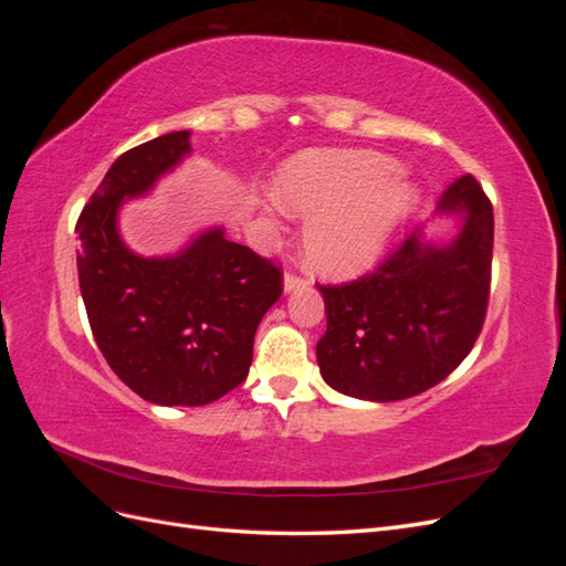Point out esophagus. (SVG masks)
I'll list each match as a JSON object with an SVG mask.
<instances>
[{
	"label": "esophagus",
	"mask_w": 566,
	"mask_h": 566,
	"mask_svg": "<svg viewBox=\"0 0 566 566\" xmlns=\"http://www.w3.org/2000/svg\"><path fill=\"white\" fill-rule=\"evenodd\" d=\"M306 281L302 279V276H297L295 271H287L285 273V279H283V287H285V293H293L295 287H302Z\"/></svg>",
	"instance_id": "1"
}]
</instances>
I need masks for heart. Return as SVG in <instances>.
<instances>
[{
    "instance_id": "obj_1",
    "label": "heart",
    "mask_w": 566,
    "mask_h": 566,
    "mask_svg": "<svg viewBox=\"0 0 566 566\" xmlns=\"http://www.w3.org/2000/svg\"><path fill=\"white\" fill-rule=\"evenodd\" d=\"M397 172V163L373 150H310L281 167L273 198L285 212L310 217L306 266L349 279L380 254L416 202Z\"/></svg>"
}]
</instances>
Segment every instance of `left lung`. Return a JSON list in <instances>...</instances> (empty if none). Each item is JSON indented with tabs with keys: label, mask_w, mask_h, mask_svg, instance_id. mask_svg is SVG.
I'll use <instances>...</instances> for the list:
<instances>
[{
	"label": "left lung",
	"mask_w": 566,
	"mask_h": 566,
	"mask_svg": "<svg viewBox=\"0 0 566 566\" xmlns=\"http://www.w3.org/2000/svg\"><path fill=\"white\" fill-rule=\"evenodd\" d=\"M439 212L462 214L449 245L413 233L366 276L318 283L328 328L316 358L333 389L401 401L439 385L474 347L489 306L493 208L479 181L462 175L443 191Z\"/></svg>",
	"instance_id": "left-lung-1"
}]
</instances>
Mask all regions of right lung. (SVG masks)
<instances>
[{"instance_id": "add662e5", "label": "right lung", "mask_w": 566, "mask_h": 566, "mask_svg": "<svg viewBox=\"0 0 566 566\" xmlns=\"http://www.w3.org/2000/svg\"><path fill=\"white\" fill-rule=\"evenodd\" d=\"M169 132L119 156L77 219V276L101 354L142 399L205 406L248 378L256 325L283 293V273L212 229L175 256L134 254L117 208L146 193L188 150Z\"/></svg>"}]
</instances>
